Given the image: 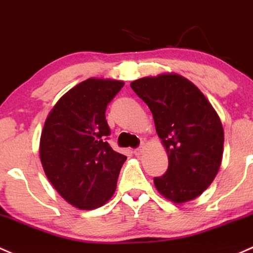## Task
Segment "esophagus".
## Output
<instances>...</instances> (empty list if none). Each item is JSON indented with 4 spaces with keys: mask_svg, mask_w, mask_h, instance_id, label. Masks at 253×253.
Returning a JSON list of instances; mask_svg holds the SVG:
<instances>
[{
    "mask_svg": "<svg viewBox=\"0 0 253 253\" xmlns=\"http://www.w3.org/2000/svg\"><path fill=\"white\" fill-rule=\"evenodd\" d=\"M144 149H145V145L142 144V145H140V147H138L137 149H134V154H135V155H140V154H142L143 151H144Z\"/></svg>",
    "mask_w": 253,
    "mask_h": 253,
    "instance_id": "1",
    "label": "esophagus"
}]
</instances>
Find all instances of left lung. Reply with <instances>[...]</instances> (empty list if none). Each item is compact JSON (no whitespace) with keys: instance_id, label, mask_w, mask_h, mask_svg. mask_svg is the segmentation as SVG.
Masks as SVG:
<instances>
[{"instance_id":"8db88e82","label":"left lung","mask_w":253,"mask_h":253,"mask_svg":"<svg viewBox=\"0 0 253 253\" xmlns=\"http://www.w3.org/2000/svg\"><path fill=\"white\" fill-rule=\"evenodd\" d=\"M149 106L169 155V169L154 184L174 204L194 200L213 182L223 156L224 132L203 92L178 74H161L131 84Z\"/></svg>"}]
</instances>
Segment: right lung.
<instances>
[{
	"mask_svg": "<svg viewBox=\"0 0 253 253\" xmlns=\"http://www.w3.org/2000/svg\"><path fill=\"white\" fill-rule=\"evenodd\" d=\"M124 84L86 80L58 100L44 122L40 139L43 171L62 198L78 209L103 206L115 193L127 158L106 142L105 110Z\"/></svg>",
	"mask_w": 253,
	"mask_h": 253,
	"instance_id": "add662e5",
	"label": "right lung"
}]
</instances>
